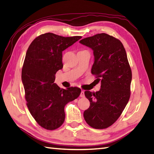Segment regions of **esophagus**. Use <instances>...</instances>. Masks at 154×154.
<instances>
[{
	"label": "esophagus",
	"mask_w": 154,
	"mask_h": 154,
	"mask_svg": "<svg viewBox=\"0 0 154 154\" xmlns=\"http://www.w3.org/2000/svg\"><path fill=\"white\" fill-rule=\"evenodd\" d=\"M80 96V97H85V94H84V90H82Z\"/></svg>",
	"instance_id": "1"
}]
</instances>
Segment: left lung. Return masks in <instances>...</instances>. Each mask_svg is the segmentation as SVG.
<instances>
[{
	"instance_id": "8db88e82",
	"label": "left lung",
	"mask_w": 154,
	"mask_h": 154,
	"mask_svg": "<svg viewBox=\"0 0 154 154\" xmlns=\"http://www.w3.org/2000/svg\"><path fill=\"white\" fill-rule=\"evenodd\" d=\"M94 51L91 74L101 80L100 90L85 91L90 105L84 112L91 127L103 129L120 117L131 95L132 71L122 43L107 33H98L80 41Z\"/></svg>"
}]
</instances>
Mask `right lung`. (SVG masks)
<instances>
[{"label": "right lung", "instance_id": "add662e5", "mask_svg": "<svg viewBox=\"0 0 154 154\" xmlns=\"http://www.w3.org/2000/svg\"><path fill=\"white\" fill-rule=\"evenodd\" d=\"M81 38L44 33L33 41L26 52L22 81L27 106L37 123L47 130L63 124L64 107L81 93L79 88L64 90L54 83L57 72L63 67V51Z\"/></svg>", "mask_w": 154, "mask_h": 154}]
</instances>
